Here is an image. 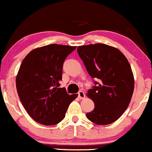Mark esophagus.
Returning <instances> with one entry per match:
<instances>
[{"label": "esophagus", "mask_w": 152, "mask_h": 152, "mask_svg": "<svg viewBox=\"0 0 152 152\" xmlns=\"http://www.w3.org/2000/svg\"><path fill=\"white\" fill-rule=\"evenodd\" d=\"M78 98L80 99H83L85 98V94L83 91H79L78 92Z\"/></svg>", "instance_id": "obj_1"}]
</instances>
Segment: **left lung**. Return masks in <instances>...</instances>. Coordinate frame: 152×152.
I'll list each match as a JSON object with an SVG mask.
<instances>
[{"label": "left lung", "instance_id": "1", "mask_svg": "<svg viewBox=\"0 0 152 152\" xmlns=\"http://www.w3.org/2000/svg\"><path fill=\"white\" fill-rule=\"evenodd\" d=\"M77 53L95 86L87 92L95 108L86 113L97 125H109L116 121L128 108L134 89L130 63L123 53L105 44L77 47Z\"/></svg>", "mask_w": 152, "mask_h": 152}]
</instances>
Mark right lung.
<instances>
[{
    "mask_svg": "<svg viewBox=\"0 0 152 152\" xmlns=\"http://www.w3.org/2000/svg\"><path fill=\"white\" fill-rule=\"evenodd\" d=\"M76 46L51 44L34 49L24 57L16 76L18 97L36 122L53 125L61 122L77 97L60 88L63 63Z\"/></svg>",
    "mask_w": 152,
    "mask_h": 152,
    "instance_id": "add662e5",
    "label": "right lung"
}]
</instances>
